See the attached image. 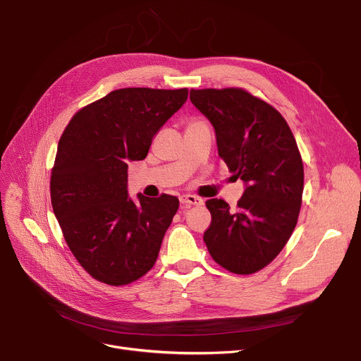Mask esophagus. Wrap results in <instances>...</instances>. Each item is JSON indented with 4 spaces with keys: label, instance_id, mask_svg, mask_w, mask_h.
I'll list each match as a JSON object with an SVG mask.
<instances>
[{
    "label": "esophagus",
    "instance_id": "esophagus-1",
    "mask_svg": "<svg viewBox=\"0 0 361 361\" xmlns=\"http://www.w3.org/2000/svg\"><path fill=\"white\" fill-rule=\"evenodd\" d=\"M180 202L184 207H190V206H200L203 204V200L197 196H193V195H184L180 197Z\"/></svg>",
    "mask_w": 361,
    "mask_h": 361
}]
</instances>
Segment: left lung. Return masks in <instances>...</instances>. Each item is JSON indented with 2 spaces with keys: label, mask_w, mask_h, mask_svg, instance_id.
I'll return each mask as SVG.
<instances>
[{
  "label": "left lung",
  "mask_w": 361,
  "mask_h": 361,
  "mask_svg": "<svg viewBox=\"0 0 361 361\" xmlns=\"http://www.w3.org/2000/svg\"><path fill=\"white\" fill-rule=\"evenodd\" d=\"M192 104L215 128L218 155L245 184L237 209L211 199L203 240L212 259L238 275L263 269L290 240L300 214L305 169L281 114L240 87L190 90Z\"/></svg>",
  "instance_id": "8db88e82"
}]
</instances>
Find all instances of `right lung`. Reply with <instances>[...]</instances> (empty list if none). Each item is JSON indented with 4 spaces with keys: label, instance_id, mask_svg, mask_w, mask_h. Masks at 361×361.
Returning a JSON list of instances; mask_svg holds the SVG:
<instances>
[{
    "label": "right lung",
    "instance_id": "obj_1",
    "mask_svg": "<svg viewBox=\"0 0 361 361\" xmlns=\"http://www.w3.org/2000/svg\"><path fill=\"white\" fill-rule=\"evenodd\" d=\"M188 89L126 87L74 114L59 142L51 203L66 243L83 269L126 286L154 267L178 211L176 196L127 192L130 161L146 158L152 139L187 101Z\"/></svg>",
    "mask_w": 361,
    "mask_h": 361
}]
</instances>
